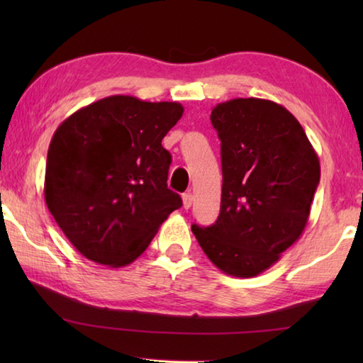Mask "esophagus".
<instances>
[{
    "instance_id": "1",
    "label": "esophagus",
    "mask_w": 363,
    "mask_h": 363,
    "mask_svg": "<svg viewBox=\"0 0 363 363\" xmlns=\"http://www.w3.org/2000/svg\"><path fill=\"white\" fill-rule=\"evenodd\" d=\"M192 203H194V195L192 194H184L182 195V205H184V208H186V210H189L190 206H192Z\"/></svg>"
}]
</instances>
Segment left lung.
<instances>
[{
	"instance_id": "1",
	"label": "left lung",
	"mask_w": 363,
	"mask_h": 363,
	"mask_svg": "<svg viewBox=\"0 0 363 363\" xmlns=\"http://www.w3.org/2000/svg\"><path fill=\"white\" fill-rule=\"evenodd\" d=\"M210 118L220 139V213L192 232L219 270L251 279L303 235L320 162L299 121L274 101L237 97L213 107Z\"/></svg>"
}]
</instances>
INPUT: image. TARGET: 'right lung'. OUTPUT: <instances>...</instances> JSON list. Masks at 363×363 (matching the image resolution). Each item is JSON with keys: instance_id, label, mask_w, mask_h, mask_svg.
<instances>
[{"instance_id": "add662e5", "label": "right lung", "mask_w": 363, "mask_h": 363, "mask_svg": "<svg viewBox=\"0 0 363 363\" xmlns=\"http://www.w3.org/2000/svg\"><path fill=\"white\" fill-rule=\"evenodd\" d=\"M182 113L179 102L115 94L77 110L54 131L45 201L86 259L128 266L181 208L167 184L171 155L162 140Z\"/></svg>"}]
</instances>
